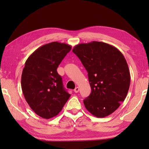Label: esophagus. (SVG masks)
Listing matches in <instances>:
<instances>
[{"label":"esophagus","mask_w":149,"mask_h":149,"mask_svg":"<svg viewBox=\"0 0 149 149\" xmlns=\"http://www.w3.org/2000/svg\"><path fill=\"white\" fill-rule=\"evenodd\" d=\"M79 88L78 87H77L75 88L74 92H75V93H78V92H79Z\"/></svg>","instance_id":"obj_1"}]
</instances>
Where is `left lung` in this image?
I'll use <instances>...</instances> for the list:
<instances>
[{"mask_svg": "<svg viewBox=\"0 0 149 149\" xmlns=\"http://www.w3.org/2000/svg\"><path fill=\"white\" fill-rule=\"evenodd\" d=\"M88 73L91 93L85 99L86 109L104 118L117 110L125 100L130 85V74L124 56L105 42L81 43L72 50Z\"/></svg>", "mask_w": 149, "mask_h": 149, "instance_id": "1", "label": "left lung"}]
</instances>
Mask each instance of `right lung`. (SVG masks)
<instances>
[{
	"mask_svg": "<svg viewBox=\"0 0 149 149\" xmlns=\"http://www.w3.org/2000/svg\"><path fill=\"white\" fill-rule=\"evenodd\" d=\"M71 49L68 44L50 42L35 50L25 63L22 92L30 108L40 117L49 119L56 116L71 96L56 70Z\"/></svg>",
	"mask_w": 149,
	"mask_h": 149,
	"instance_id": "add662e5",
	"label": "right lung"
}]
</instances>
